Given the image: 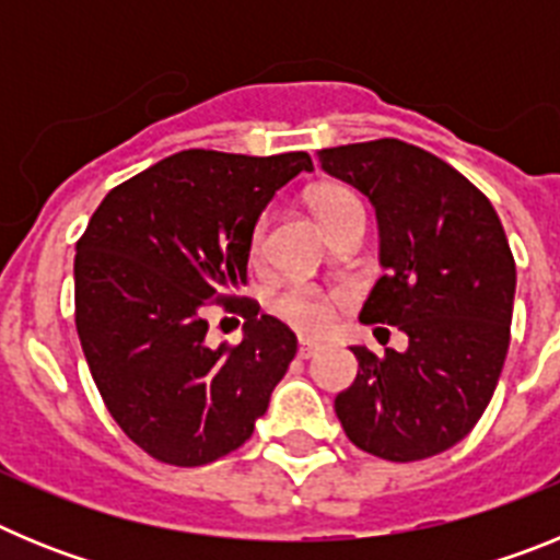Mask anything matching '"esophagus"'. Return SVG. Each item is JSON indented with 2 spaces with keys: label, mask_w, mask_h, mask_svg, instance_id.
<instances>
[{
  "label": "esophagus",
  "mask_w": 560,
  "mask_h": 560,
  "mask_svg": "<svg viewBox=\"0 0 560 560\" xmlns=\"http://www.w3.org/2000/svg\"><path fill=\"white\" fill-rule=\"evenodd\" d=\"M316 350H319V341L300 339V355H303V359H311V355H314Z\"/></svg>",
  "instance_id": "1"
}]
</instances>
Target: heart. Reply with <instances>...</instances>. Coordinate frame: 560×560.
Masks as SVG:
<instances>
[{"label":"heart","instance_id":"b5f03b06","mask_svg":"<svg viewBox=\"0 0 560 560\" xmlns=\"http://www.w3.org/2000/svg\"><path fill=\"white\" fill-rule=\"evenodd\" d=\"M311 205H314L316 215L323 224H328L330 219H336L341 210H348V207L361 205L355 199L353 192L348 187H339V185H325L311 196ZM266 215H260L252 230V241H249V249L252 255H260L264 249V241H266ZM275 311L283 316L285 323L294 325L300 330H323L330 319V303L325 300L319 291L314 289H305V285H294V289H285L283 294L275 296Z\"/></svg>","mask_w":560,"mask_h":560}]
</instances>
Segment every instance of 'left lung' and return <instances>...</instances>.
Masks as SVG:
<instances>
[{
	"label": "left lung",
	"mask_w": 560,
	"mask_h": 560,
	"mask_svg": "<svg viewBox=\"0 0 560 560\" xmlns=\"http://www.w3.org/2000/svg\"><path fill=\"white\" fill-rule=\"evenodd\" d=\"M319 162L378 221L384 275L359 319L409 339L404 353L350 348L359 373L336 395L341 429L381 459L434 457L477 427L511 345L516 264L502 221L463 173L409 142L325 148Z\"/></svg>",
	"instance_id": "1"
}]
</instances>
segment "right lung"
I'll use <instances>...</instances> for the list:
<instances>
[{"label":"right lung","mask_w":560,"mask_h":560,"mask_svg":"<svg viewBox=\"0 0 560 560\" xmlns=\"http://www.w3.org/2000/svg\"><path fill=\"white\" fill-rule=\"evenodd\" d=\"M305 151L173 153L114 187L75 255V325L101 398L128 438L167 465L244 446L289 370L296 336L237 300L260 212ZM215 299L244 313L241 346L206 345Z\"/></svg>","instance_id":"obj_1"}]
</instances>
